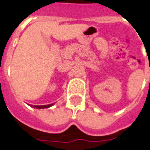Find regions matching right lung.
<instances>
[{"mask_svg": "<svg viewBox=\"0 0 150 150\" xmlns=\"http://www.w3.org/2000/svg\"><path fill=\"white\" fill-rule=\"evenodd\" d=\"M54 104H47V105H31V107L36 108L38 109H41V108H50Z\"/></svg>", "mask_w": 150, "mask_h": 150, "instance_id": "add662e5", "label": "right lung"}]
</instances>
